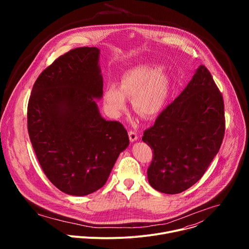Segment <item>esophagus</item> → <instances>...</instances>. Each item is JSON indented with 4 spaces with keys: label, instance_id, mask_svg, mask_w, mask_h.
Here are the masks:
<instances>
[{
    "label": "esophagus",
    "instance_id": "1",
    "mask_svg": "<svg viewBox=\"0 0 249 249\" xmlns=\"http://www.w3.org/2000/svg\"><path fill=\"white\" fill-rule=\"evenodd\" d=\"M128 134H129V139L131 142H135L136 140H138V134L136 131L131 130V131H129Z\"/></svg>",
    "mask_w": 249,
    "mask_h": 249
}]
</instances>
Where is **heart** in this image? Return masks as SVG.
<instances>
[{"label":"heart","mask_w":249,"mask_h":249,"mask_svg":"<svg viewBox=\"0 0 249 249\" xmlns=\"http://www.w3.org/2000/svg\"><path fill=\"white\" fill-rule=\"evenodd\" d=\"M170 89L168 76L159 67L137 66L121 77L120 89L109 85L104 90L108 110L118 115L127 108V98H133L134 110L145 118L159 114L166 102Z\"/></svg>","instance_id":"b5f03b06"}]
</instances>
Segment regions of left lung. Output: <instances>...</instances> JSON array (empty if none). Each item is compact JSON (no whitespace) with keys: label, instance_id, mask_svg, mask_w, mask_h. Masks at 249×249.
I'll list each match as a JSON object with an SVG mask.
<instances>
[{"label":"left lung","instance_id":"1","mask_svg":"<svg viewBox=\"0 0 249 249\" xmlns=\"http://www.w3.org/2000/svg\"><path fill=\"white\" fill-rule=\"evenodd\" d=\"M225 129L223 95L209 70L201 65L142 138L154 151L148 168L151 186L177 194L194 185L218 154Z\"/></svg>","mask_w":249,"mask_h":249}]
</instances>
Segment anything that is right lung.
<instances>
[{"label":"right lung","mask_w":249,"mask_h":249,"mask_svg":"<svg viewBox=\"0 0 249 249\" xmlns=\"http://www.w3.org/2000/svg\"><path fill=\"white\" fill-rule=\"evenodd\" d=\"M96 47L58 57L35 81L27 130L47 178L62 192L85 196L100 189L129 145L124 126L104 120L94 98L103 82Z\"/></svg>","instance_id":"add662e5"}]
</instances>
